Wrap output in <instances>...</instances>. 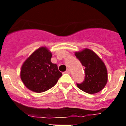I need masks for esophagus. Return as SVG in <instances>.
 Masks as SVG:
<instances>
[{"label": "esophagus", "instance_id": "esophagus-1", "mask_svg": "<svg viewBox=\"0 0 126 126\" xmlns=\"http://www.w3.org/2000/svg\"><path fill=\"white\" fill-rule=\"evenodd\" d=\"M65 74H69L70 71L69 69H67L66 71H65Z\"/></svg>", "mask_w": 126, "mask_h": 126}]
</instances>
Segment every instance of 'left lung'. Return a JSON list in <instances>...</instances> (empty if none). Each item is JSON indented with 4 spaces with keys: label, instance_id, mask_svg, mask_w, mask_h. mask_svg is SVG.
Instances as JSON below:
<instances>
[{
    "label": "left lung",
    "instance_id": "left-lung-1",
    "mask_svg": "<svg viewBox=\"0 0 126 126\" xmlns=\"http://www.w3.org/2000/svg\"><path fill=\"white\" fill-rule=\"evenodd\" d=\"M75 55L85 67L84 81L81 84H77V86L89 94L100 92L105 86L108 80L107 70L103 61L93 51L88 48L75 52Z\"/></svg>",
    "mask_w": 126,
    "mask_h": 126
}]
</instances>
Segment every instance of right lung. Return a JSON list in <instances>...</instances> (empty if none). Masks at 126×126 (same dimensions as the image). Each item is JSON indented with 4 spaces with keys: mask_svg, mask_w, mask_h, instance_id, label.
<instances>
[{
    "mask_svg": "<svg viewBox=\"0 0 126 126\" xmlns=\"http://www.w3.org/2000/svg\"><path fill=\"white\" fill-rule=\"evenodd\" d=\"M51 58V52L47 48L42 47L24 61L20 76L27 88L32 92L42 93L57 83L62 74L57 64L52 63Z\"/></svg>",
    "mask_w": 126,
    "mask_h": 126,
    "instance_id": "right-lung-1",
    "label": "right lung"
}]
</instances>
